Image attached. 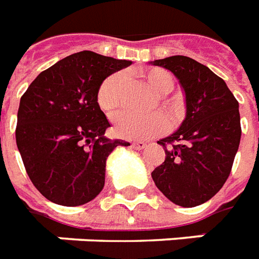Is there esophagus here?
<instances>
[{
	"instance_id": "obj_1",
	"label": "esophagus",
	"mask_w": 259,
	"mask_h": 259,
	"mask_svg": "<svg viewBox=\"0 0 259 259\" xmlns=\"http://www.w3.org/2000/svg\"><path fill=\"white\" fill-rule=\"evenodd\" d=\"M145 145H147V144L144 143V141H134V143H132V147H133L134 149H138V151L145 148Z\"/></svg>"
}]
</instances>
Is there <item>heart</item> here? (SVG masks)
<instances>
[{
  "mask_svg": "<svg viewBox=\"0 0 259 259\" xmlns=\"http://www.w3.org/2000/svg\"><path fill=\"white\" fill-rule=\"evenodd\" d=\"M143 77L147 80L148 85L157 95H167L174 88V78L164 69H151L143 73ZM121 74H111L104 80L98 92L96 102L102 111L111 114L121 103ZM163 107L172 121H178L183 114L182 104L175 99H164ZM114 130L115 133L126 140H145L152 136L164 133L168 129V121L164 114L159 111L140 115L134 112L123 111L114 116Z\"/></svg>",
  "mask_w": 259,
  "mask_h": 259,
  "instance_id": "b5f03b06",
  "label": "heart"
}]
</instances>
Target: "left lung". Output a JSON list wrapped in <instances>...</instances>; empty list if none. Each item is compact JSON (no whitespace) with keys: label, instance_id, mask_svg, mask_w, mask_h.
I'll list each match as a JSON object with an SVG mask.
<instances>
[{"label":"left lung","instance_id":"obj_1","mask_svg":"<svg viewBox=\"0 0 259 259\" xmlns=\"http://www.w3.org/2000/svg\"><path fill=\"white\" fill-rule=\"evenodd\" d=\"M151 64L172 72L186 99L182 125L157 141L165 159L152 179L171 202L193 208L210 200L230 177L242 136L239 103L226 81L195 59L172 55Z\"/></svg>","mask_w":259,"mask_h":259}]
</instances>
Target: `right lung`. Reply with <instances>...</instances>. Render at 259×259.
I'll return each instance as SVG.
<instances>
[{
    "instance_id": "1",
    "label": "right lung",
    "mask_w": 259,
    "mask_h": 259,
    "mask_svg": "<svg viewBox=\"0 0 259 259\" xmlns=\"http://www.w3.org/2000/svg\"><path fill=\"white\" fill-rule=\"evenodd\" d=\"M132 65L80 51L43 70L20 99L16 144L31 182L54 204L78 206L103 190L106 161L116 147L96 102L100 84Z\"/></svg>"
}]
</instances>
